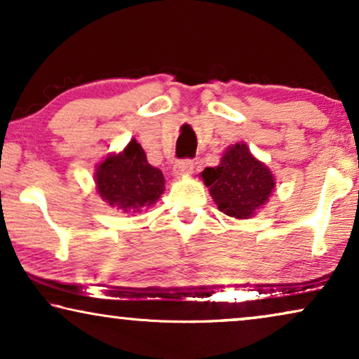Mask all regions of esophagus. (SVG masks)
<instances>
[{
    "label": "esophagus",
    "instance_id": "obj_1",
    "mask_svg": "<svg viewBox=\"0 0 359 359\" xmlns=\"http://www.w3.org/2000/svg\"><path fill=\"white\" fill-rule=\"evenodd\" d=\"M194 171V161L193 160H181L173 166V173L176 178H183Z\"/></svg>",
    "mask_w": 359,
    "mask_h": 359
}]
</instances>
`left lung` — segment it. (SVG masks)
<instances>
[{
	"instance_id": "left-lung-1",
	"label": "left lung",
	"mask_w": 359,
	"mask_h": 359,
	"mask_svg": "<svg viewBox=\"0 0 359 359\" xmlns=\"http://www.w3.org/2000/svg\"><path fill=\"white\" fill-rule=\"evenodd\" d=\"M201 176L219 210L235 219L253 217L276 184L268 166L250 154L247 144L229 147L220 163Z\"/></svg>"
}]
</instances>
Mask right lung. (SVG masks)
<instances>
[{
	"label": "right lung",
	"instance_id": "add662e5",
	"mask_svg": "<svg viewBox=\"0 0 359 359\" xmlns=\"http://www.w3.org/2000/svg\"><path fill=\"white\" fill-rule=\"evenodd\" d=\"M96 191L111 208L124 212H142L165 191L163 173L147 161L137 140H130L121 154L109 155L96 166Z\"/></svg>",
	"mask_w": 359,
	"mask_h": 359
}]
</instances>
